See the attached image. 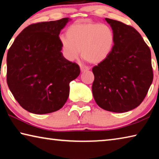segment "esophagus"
Instances as JSON below:
<instances>
[{
  "label": "esophagus",
  "instance_id": "34e87169",
  "mask_svg": "<svg viewBox=\"0 0 159 159\" xmlns=\"http://www.w3.org/2000/svg\"><path fill=\"white\" fill-rule=\"evenodd\" d=\"M80 70H81V71H88V70H89V68L85 66H80Z\"/></svg>",
  "mask_w": 159,
  "mask_h": 159
}]
</instances>
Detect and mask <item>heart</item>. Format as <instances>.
I'll list each match as a JSON object with an SVG mask.
<instances>
[{"instance_id":"1","label":"heart","mask_w":159,"mask_h":159,"mask_svg":"<svg viewBox=\"0 0 159 159\" xmlns=\"http://www.w3.org/2000/svg\"><path fill=\"white\" fill-rule=\"evenodd\" d=\"M61 38L63 53L69 60L81 56L88 62L99 64L109 57L114 48L115 35L109 26L97 22L76 23Z\"/></svg>"}]
</instances>
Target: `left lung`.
I'll use <instances>...</instances> for the list:
<instances>
[{"label":"left lung","instance_id":"left-lung-1","mask_svg":"<svg viewBox=\"0 0 159 159\" xmlns=\"http://www.w3.org/2000/svg\"><path fill=\"white\" fill-rule=\"evenodd\" d=\"M115 35L109 57L93 68V95L98 105L123 113L138 107L153 81L151 51L139 32L121 21L105 18Z\"/></svg>","mask_w":159,"mask_h":159}]
</instances>
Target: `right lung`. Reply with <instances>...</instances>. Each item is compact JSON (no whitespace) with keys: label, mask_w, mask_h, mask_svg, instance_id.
Masks as SVG:
<instances>
[{"label":"right lung","mask_w":159,"mask_h":159,"mask_svg":"<svg viewBox=\"0 0 159 159\" xmlns=\"http://www.w3.org/2000/svg\"><path fill=\"white\" fill-rule=\"evenodd\" d=\"M69 18L28 26L18 35L7 55V83L15 99L29 112L45 114L62 107L69 83L80 67L62 55L60 31Z\"/></svg>","instance_id":"obj_1"}]
</instances>
